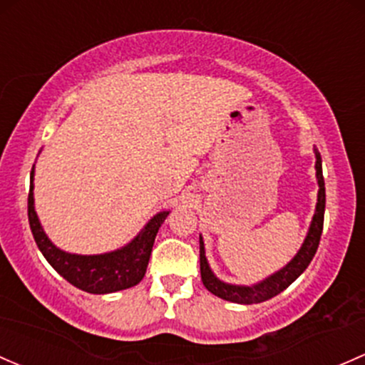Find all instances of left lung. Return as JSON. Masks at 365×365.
Wrapping results in <instances>:
<instances>
[{"mask_svg":"<svg viewBox=\"0 0 365 365\" xmlns=\"http://www.w3.org/2000/svg\"><path fill=\"white\" fill-rule=\"evenodd\" d=\"M313 152H314V159H317V163H314V170H317V182H318L317 208H314L312 224H309L308 234H306L301 248H299V252L295 253L294 259L290 260L287 266H283L279 271H276V273L267 276V278L262 279V282L253 283V285H232V283H225L222 282L220 278H217L212 271V267H210L208 259H206V252H205V241H202V236H199L201 279H202V285H205L213 295H217V297L220 299H225V301L237 302V304H257V302H264L267 301V299L278 295L279 292H283L289 285H292L295 279L304 273L306 267L309 266L314 253H317L318 243H320L322 229H324V213H325V183H324V175H322V157L317 148H313Z\"/></svg>","mask_w":365,"mask_h":365,"instance_id":"8db88e82","label":"left lung"}]
</instances>
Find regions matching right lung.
<instances>
[{
    "instance_id": "right-lung-1",
    "label": "right lung",
    "mask_w": 365,
    "mask_h": 365,
    "mask_svg": "<svg viewBox=\"0 0 365 365\" xmlns=\"http://www.w3.org/2000/svg\"><path fill=\"white\" fill-rule=\"evenodd\" d=\"M34 168L31 171V185L28 195V217L31 232L38 248L43 253L47 262L53 269L63 276L66 282L75 285L76 289L89 294H112L118 290L131 289L143 279L147 273L148 260L153 241H155L159 227L170 212H159L153 215L143 229L124 245L113 252L98 253V255H80L57 248L48 240L43 227L40 224L36 212H34Z\"/></svg>"
}]
</instances>
